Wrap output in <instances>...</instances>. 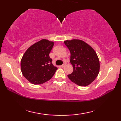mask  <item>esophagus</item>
I'll list each match as a JSON object with an SVG mask.
<instances>
[{
  "instance_id": "1",
  "label": "esophagus",
  "mask_w": 121,
  "mask_h": 121,
  "mask_svg": "<svg viewBox=\"0 0 121 121\" xmlns=\"http://www.w3.org/2000/svg\"><path fill=\"white\" fill-rule=\"evenodd\" d=\"M65 63H63V64L62 65H61V67H62V68H63V67H64L65 66Z\"/></svg>"
}]
</instances>
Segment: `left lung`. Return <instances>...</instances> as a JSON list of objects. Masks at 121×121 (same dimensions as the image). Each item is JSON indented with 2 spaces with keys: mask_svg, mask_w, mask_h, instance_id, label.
Here are the masks:
<instances>
[{
  "mask_svg": "<svg viewBox=\"0 0 121 121\" xmlns=\"http://www.w3.org/2000/svg\"><path fill=\"white\" fill-rule=\"evenodd\" d=\"M65 44L70 51V63L73 71L68 75L70 80L81 86H86L98 76L100 62L93 48L79 39L65 40Z\"/></svg>",
  "mask_w": 121,
  "mask_h": 121,
  "instance_id": "8db88e82",
  "label": "left lung"
}]
</instances>
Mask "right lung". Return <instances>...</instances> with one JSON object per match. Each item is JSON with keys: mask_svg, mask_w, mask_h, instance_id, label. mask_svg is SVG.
<instances>
[{"mask_svg": "<svg viewBox=\"0 0 121 121\" xmlns=\"http://www.w3.org/2000/svg\"><path fill=\"white\" fill-rule=\"evenodd\" d=\"M54 42L42 39L32 45L24 53L21 61V71L24 77L33 84L48 81L58 68L53 65L49 54Z\"/></svg>", "mask_w": 121, "mask_h": 121, "instance_id": "obj_1", "label": "right lung"}]
</instances>
